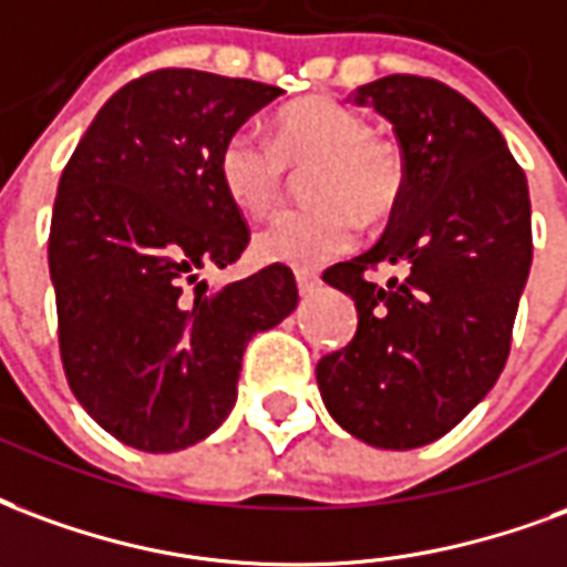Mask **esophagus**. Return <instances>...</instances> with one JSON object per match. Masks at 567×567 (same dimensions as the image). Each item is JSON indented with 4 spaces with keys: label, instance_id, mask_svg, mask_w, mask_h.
<instances>
[{
    "label": "esophagus",
    "instance_id": "esophagus-1",
    "mask_svg": "<svg viewBox=\"0 0 567 567\" xmlns=\"http://www.w3.org/2000/svg\"><path fill=\"white\" fill-rule=\"evenodd\" d=\"M295 276H297V288H300V295H312V291L318 288V282H321V279H318V272L312 270H297Z\"/></svg>",
    "mask_w": 567,
    "mask_h": 567
}]
</instances>
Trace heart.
<instances>
[{
	"label": "heart",
	"instance_id": "obj_1",
	"mask_svg": "<svg viewBox=\"0 0 567 567\" xmlns=\"http://www.w3.org/2000/svg\"><path fill=\"white\" fill-rule=\"evenodd\" d=\"M303 174L316 204L288 209L258 228L251 249L261 261L318 267L351 249L363 221L388 219L405 195V155L390 137L333 99H303L272 123V141L251 128L221 144L219 179L243 213L261 216L279 204L288 167Z\"/></svg>",
	"mask_w": 567,
	"mask_h": 567
}]
</instances>
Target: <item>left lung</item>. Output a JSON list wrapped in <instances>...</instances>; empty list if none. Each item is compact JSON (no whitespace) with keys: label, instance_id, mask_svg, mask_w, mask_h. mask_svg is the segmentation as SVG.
<instances>
[{"label":"left lung","instance_id":"obj_1","mask_svg":"<svg viewBox=\"0 0 567 567\" xmlns=\"http://www.w3.org/2000/svg\"><path fill=\"white\" fill-rule=\"evenodd\" d=\"M354 102L393 125L405 195L372 249L324 270L358 330L316 379L339 426L409 451L451 433L505 369L532 267L529 186L496 125L442 81L388 74ZM381 262H402L403 279L372 284Z\"/></svg>","mask_w":567,"mask_h":567}]
</instances>
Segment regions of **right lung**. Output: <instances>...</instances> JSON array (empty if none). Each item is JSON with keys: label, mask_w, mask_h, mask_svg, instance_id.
Here are the masks:
<instances>
[{"label": "right lung", "mask_w": 567, "mask_h": 567, "mask_svg": "<svg viewBox=\"0 0 567 567\" xmlns=\"http://www.w3.org/2000/svg\"><path fill=\"white\" fill-rule=\"evenodd\" d=\"M285 90L158 69L104 102L60 177L48 264L71 393L137 451L207 439L237 400L251 333L297 306L291 267L209 288L249 246L221 144Z\"/></svg>", "instance_id": "right-lung-1"}]
</instances>
